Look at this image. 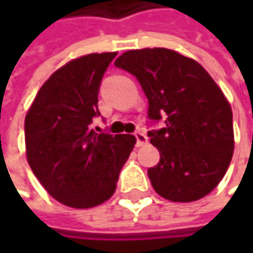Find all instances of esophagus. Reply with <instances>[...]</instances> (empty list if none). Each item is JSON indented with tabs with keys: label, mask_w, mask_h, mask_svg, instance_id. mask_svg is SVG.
Here are the masks:
<instances>
[{
	"label": "esophagus",
	"mask_w": 253,
	"mask_h": 253,
	"mask_svg": "<svg viewBox=\"0 0 253 253\" xmlns=\"http://www.w3.org/2000/svg\"><path fill=\"white\" fill-rule=\"evenodd\" d=\"M134 137H136V145L137 146H143V145L148 143V136L143 131H136L134 133Z\"/></svg>",
	"instance_id": "1"
}]
</instances>
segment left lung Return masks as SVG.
<instances>
[{
    "mask_svg": "<svg viewBox=\"0 0 253 253\" xmlns=\"http://www.w3.org/2000/svg\"><path fill=\"white\" fill-rule=\"evenodd\" d=\"M114 64L137 77L149 119L166 120L148 133L161 157L148 170L154 190L171 202L211 193L234 151L233 113L218 84L198 61L167 48L130 49Z\"/></svg>",
    "mask_w": 253,
    "mask_h": 253,
    "instance_id": "8db88e82",
    "label": "left lung"
}]
</instances>
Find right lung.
Instances as JSON below:
<instances>
[{"instance_id":"right-lung-1","label":"right lung","mask_w":253,"mask_h":253,"mask_svg":"<svg viewBox=\"0 0 253 253\" xmlns=\"http://www.w3.org/2000/svg\"><path fill=\"white\" fill-rule=\"evenodd\" d=\"M117 52L87 54L54 72L25 119L26 158L43 189L66 207L86 210L108 201L134 148L133 134L96 133L101 79Z\"/></svg>"}]
</instances>
